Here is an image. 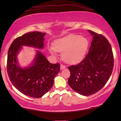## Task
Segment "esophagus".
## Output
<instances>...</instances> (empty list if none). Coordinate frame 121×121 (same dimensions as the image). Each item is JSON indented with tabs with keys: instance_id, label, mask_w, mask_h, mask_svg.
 Wrapping results in <instances>:
<instances>
[{
	"instance_id": "obj_1",
	"label": "esophagus",
	"mask_w": 121,
	"mask_h": 121,
	"mask_svg": "<svg viewBox=\"0 0 121 121\" xmlns=\"http://www.w3.org/2000/svg\"><path fill=\"white\" fill-rule=\"evenodd\" d=\"M65 68H66V66H65V65H60V69H61V70H62V69H65Z\"/></svg>"
}]
</instances>
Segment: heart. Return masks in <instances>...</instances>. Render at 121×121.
I'll return each instance as SVG.
<instances>
[{
	"label": "heart",
	"mask_w": 121,
	"mask_h": 121,
	"mask_svg": "<svg viewBox=\"0 0 121 121\" xmlns=\"http://www.w3.org/2000/svg\"><path fill=\"white\" fill-rule=\"evenodd\" d=\"M89 40L84 36L71 35L56 40L53 46H49L51 54L56 56L57 51L62 52V60L68 63H75L82 59L89 48Z\"/></svg>",
	"instance_id": "1"
}]
</instances>
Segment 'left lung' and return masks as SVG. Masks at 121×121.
<instances>
[{"label": "left lung", "instance_id": "obj_1", "mask_svg": "<svg viewBox=\"0 0 121 121\" xmlns=\"http://www.w3.org/2000/svg\"><path fill=\"white\" fill-rule=\"evenodd\" d=\"M93 36L87 54L81 62L68 67L71 88L81 95L95 94L107 83L114 67L112 46L103 35L88 30Z\"/></svg>", "mask_w": 121, "mask_h": 121}]
</instances>
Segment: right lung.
<instances>
[{"label": "right lung", "instance_id": "right-lung-1", "mask_svg": "<svg viewBox=\"0 0 121 121\" xmlns=\"http://www.w3.org/2000/svg\"><path fill=\"white\" fill-rule=\"evenodd\" d=\"M45 35L39 31L24 34L12 42L8 52L7 70L10 81L20 92L32 98L42 97L51 89L60 65L50 63L39 50L32 63L25 68L20 66L17 56L23 46L43 49Z\"/></svg>", "mask_w": 121, "mask_h": 121}]
</instances>
